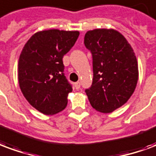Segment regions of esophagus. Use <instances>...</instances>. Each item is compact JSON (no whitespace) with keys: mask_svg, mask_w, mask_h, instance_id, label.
<instances>
[{"mask_svg":"<svg viewBox=\"0 0 156 156\" xmlns=\"http://www.w3.org/2000/svg\"><path fill=\"white\" fill-rule=\"evenodd\" d=\"M74 86H75V88H76V89H79V88H80V83H79V82L75 83Z\"/></svg>","mask_w":156,"mask_h":156,"instance_id":"1","label":"esophagus"}]
</instances>
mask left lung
<instances>
[{"mask_svg": "<svg viewBox=\"0 0 156 156\" xmlns=\"http://www.w3.org/2000/svg\"><path fill=\"white\" fill-rule=\"evenodd\" d=\"M84 44L93 55V78L85 90L90 104L102 113H110L124 105L136 87L139 72L133 49L113 29L87 31Z\"/></svg>", "mask_w": 156, "mask_h": 156, "instance_id": "8db88e82", "label": "left lung"}]
</instances>
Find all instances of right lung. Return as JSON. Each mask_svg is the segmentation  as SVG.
Wrapping results in <instances>:
<instances>
[{
    "label": "right lung",
    "mask_w": 156,
    "mask_h": 156,
    "mask_svg": "<svg viewBox=\"0 0 156 156\" xmlns=\"http://www.w3.org/2000/svg\"><path fill=\"white\" fill-rule=\"evenodd\" d=\"M78 35V31H39L20 53V87L29 103L43 114L54 115L66 107L73 88L63 73V57L74 45Z\"/></svg>",
    "instance_id": "right-lung-1"
}]
</instances>
